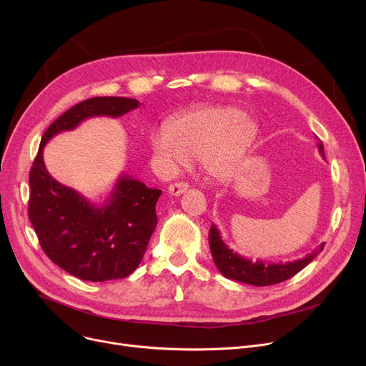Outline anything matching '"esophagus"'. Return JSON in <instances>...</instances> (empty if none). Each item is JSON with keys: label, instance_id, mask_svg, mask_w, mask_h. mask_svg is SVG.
Returning a JSON list of instances; mask_svg holds the SVG:
<instances>
[{"label": "esophagus", "instance_id": "esophagus-1", "mask_svg": "<svg viewBox=\"0 0 366 366\" xmlns=\"http://www.w3.org/2000/svg\"><path fill=\"white\" fill-rule=\"evenodd\" d=\"M188 187H189V185H188L187 182H175V184H170V185H169L167 191H169L170 196L178 197V196H181L182 193H185V191L188 189Z\"/></svg>", "mask_w": 366, "mask_h": 366}]
</instances>
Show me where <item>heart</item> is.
I'll use <instances>...</instances> for the list:
<instances>
[{
    "label": "heart",
    "mask_w": 366,
    "mask_h": 366,
    "mask_svg": "<svg viewBox=\"0 0 366 366\" xmlns=\"http://www.w3.org/2000/svg\"><path fill=\"white\" fill-rule=\"evenodd\" d=\"M258 138V124L237 108L209 107L175 119L152 138L154 152L173 163L200 159L209 177L233 178Z\"/></svg>",
    "instance_id": "1"
}]
</instances>
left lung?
I'll list each match as a JSON object with an SVG mask.
<instances>
[{
	"mask_svg": "<svg viewBox=\"0 0 366 366\" xmlns=\"http://www.w3.org/2000/svg\"><path fill=\"white\" fill-rule=\"evenodd\" d=\"M317 148L320 156L325 157L322 142L317 144ZM209 246L210 252H212L214 262L224 277L254 286H268L291 279L298 272H301L307 264H310L319 255V252H322L325 243L320 244L317 251L291 262H252L251 259L243 258L242 255L233 252V249H229L221 239L217 225L212 224L209 232Z\"/></svg>",
	"mask_w": 366,
	"mask_h": 366,
	"instance_id": "obj_1",
	"label": "left lung"
}]
</instances>
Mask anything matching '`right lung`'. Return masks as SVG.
I'll use <instances>...</instances> for the list:
<instances>
[{"mask_svg":"<svg viewBox=\"0 0 366 366\" xmlns=\"http://www.w3.org/2000/svg\"><path fill=\"white\" fill-rule=\"evenodd\" d=\"M138 107L139 101L120 96L74 105L43 134L29 173L28 215L41 249L62 270L86 282L123 279L137 270L157 225L156 204L162 189L148 188L123 173L107 202L90 203L50 175L43 149L54 134L72 130L90 117L117 119Z\"/></svg>","mask_w":366,"mask_h":366,"instance_id":"1","label":"right lung"}]
</instances>
